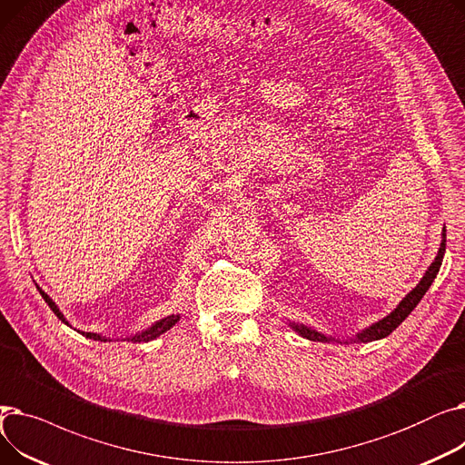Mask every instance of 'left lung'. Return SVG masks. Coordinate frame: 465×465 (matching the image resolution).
Instances as JSON below:
<instances>
[{
	"instance_id": "1",
	"label": "left lung",
	"mask_w": 465,
	"mask_h": 465,
	"mask_svg": "<svg viewBox=\"0 0 465 465\" xmlns=\"http://www.w3.org/2000/svg\"><path fill=\"white\" fill-rule=\"evenodd\" d=\"M445 245H447V230L443 228L441 245H439L437 256L430 263V267L426 270L424 277L419 281V284L409 292V294L396 305V309L392 312H388L384 319L373 322L371 326L360 330L352 337H347V339H343V337H341V339L339 337H331V335H326V333L314 330L311 326H305V324H300V322H292V321H288V326L294 330L298 335H302V337H305L309 341H321V343H370V341L384 339L386 335L392 333L407 319V316L411 314V311L419 305V302L424 298V294L430 290L433 279L439 273V267H441V263H443Z\"/></svg>"
}]
</instances>
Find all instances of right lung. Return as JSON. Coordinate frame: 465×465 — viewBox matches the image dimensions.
<instances>
[{
	"label": "right lung",
	"mask_w": 465,
	"mask_h": 465,
	"mask_svg": "<svg viewBox=\"0 0 465 465\" xmlns=\"http://www.w3.org/2000/svg\"><path fill=\"white\" fill-rule=\"evenodd\" d=\"M37 290H39V294L43 296V300L46 302V305L53 309V312L58 316V319H60L64 324H69L67 319L64 316V312L60 311V307L53 302V298L48 296L46 292H43L39 286H37ZM179 321H181V314H169V316H163V319L156 321L154 324H151L149 328H144V330H141V331H137V333H132V335H128V337H120V339H122V341H132V343H146V341H153V339L160 337L162 333H165L167 330L173 328ZM81 333L86 335L88 339H94V341H111V337L102 335V333H94V331H81Z\"/></svg>",
	"instance_id": "add662e5"
}]
</instances>
